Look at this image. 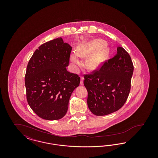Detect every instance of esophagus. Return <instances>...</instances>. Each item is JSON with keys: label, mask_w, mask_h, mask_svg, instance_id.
<instances>
[{"label": "esophagus", "mask_w": 158, "mask_h": 158, "mask_svg": "<svg viewBox=\"0 0 158 158\" xmlns=\"http://www.w3.org/2000/svg\"><path fill=\"white\" fill-rule=\"evenodd\" d=\"M83 80L84 77L83 76L81 77V85H83Z\"/></svg>", "instance_id": "esophagus-1"}]
</instances>
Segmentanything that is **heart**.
<instances>
[{
  "label": "heart",
  "mask_w": 158,
  "mask_h": 158,
  "mask_svg": "<svg viewBox=\"0 0 158 158\" xmlns=\"http://www.w3.org/2000/svg\"><path fill=\"white\" fill-rule=\"evenodd\" d=\"M87 58L86 65L90 69H94L101 65L108 57L110 48L106 45L104 40L96 39L79 45L76 51L70 54V61L74 70H77L82 64L81 57L91 53Z\"/></svg>",
  "instance_id": "b5f03b06"
}]
</instances>
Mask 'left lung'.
I'll return each mask as SVG.
<instances>
[{"mask_svg":"<svg viewBox=\"0 0 158 158\" xmlns=\"http://www.w3.org/2000/svg\"><path fill=\"white\" fill-rule=\"evenodd\" d=\"M134 67L128 53L121 47L99 70L85 75L87 104L95 115H106L120 110L127 101Z\"/></svg>","mask_w":158,"mask_h":158,"instance_id":"8db88e82","label":"left lung"}]
</instances>
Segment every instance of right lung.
<instances>
[{
  "label": "right lung",
  "mask_w": 158,
  "mask_h": 158,
  "mask_svg": "<svg viewBox=\"0 0 158 158\" xmlns=\"http://www.w3.org/2000/svg\"><path fill=\"white\" fill-rule=\"evenodd\" d=\"M72 47L58 38L40 45L29 61L25 76L27 99L38 116L56 120L67 113L80 77L67 71Z\"/></svg>",
  "instance_id": "add662e5"
}]
</instances>
